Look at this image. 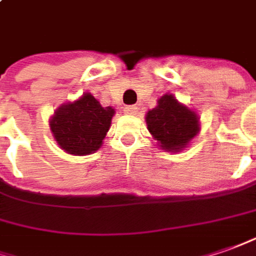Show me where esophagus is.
<instances>
[{
    "mask_svg": "<svg viewBox=\"0 0 256 256\" xmlns=\"http://www.w3.org/2000/svg\"><path fill=\"white\" fill-rule=\"evenodd\" d=\"M124 114H138V108L137 106H126L124 108Z\"/></svg>",
    "mask_w": 256,
    "mask_h": 256,
    "instance_id": "esophagus-1",
    "label": "esophagus"
}]
</instances>
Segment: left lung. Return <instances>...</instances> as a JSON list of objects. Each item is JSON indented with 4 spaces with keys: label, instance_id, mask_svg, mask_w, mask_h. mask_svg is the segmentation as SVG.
Here are the masks:
<instances>
[{
    "label": "left lung",
    "instance_id": "1",
    "mask_svg": "<svg viewBox=\"0 0 256 256\" xmlns=\"http://www.w3.org/2000/svg\"><path fill=\"white\" fill-rule=\"evenodd\" d=\"M146 123L158 147L168 152L185 150L200 132L199 114L170 92L146 114Z\"/></svg>",
    "mask_w": 256,
    "mask_h": 256
}]
</instances>
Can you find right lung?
I'll use <instances>...</instances> for the list:
<instances>
[{"instance_id": "right-lung-1", "label": "right lung", "mask_w": 256, "mask_h": 256, "mask_svg": "<svg viewBox=\"0 0 256 256\" xmlns=\"http://www.w3.org/2000/svg\"><path fill=\"white\" fill-rule=\"evenodd\" d=\"M114 116L112 106L104 108L92 94L85 92L56 109L50 118V132L67 154L90 156L102 147Z\"/></svg>"}]
</instances>
